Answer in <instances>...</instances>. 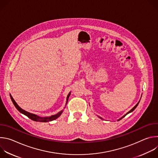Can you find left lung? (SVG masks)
<instances>
[{
	"label": "left lung",
	"mask_w": 158,
	"mask_h": 158,
	"mask_svg": "<svg viewBox=\"0 0 158 158\" xmlns=\"http://www.w3.org/2000/svg\"><path fill=\"white\" fill-rule=\"evenodd\" d=\"M140 100H141V99H140ZM140 100H139V102H138V103H137V104H136V106H134V107H133V108H132V109H131V110H129V112H127V113H126V114H124V116H123V117H121V118H119V119H118V121H119V120H121V119H123V118H124V117H125V116H126V115H127V114H129V113H130V112H132V111H133V110H134V109H136V107H137V106H138V104H139V101H140ZM98 117H99V118H100V119H102V118H101V117H100V116H98Z\"/></svg>",
	"instance_id": "left-lung-1"
}]
</instances>
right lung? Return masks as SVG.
<instances>
[{
  "label": "right lung",
  "instance_id": "right-lung-1",
  "mask_svg": "<svg viewBox=\"0 0 158 158\" xmlns=\"http://www.w3.org/2000/svg\"><path fill=\"white\" fill-rule=\"evenodd\" d=\"M71 92L68 94V95H67V99H66V104H65V106L67 105V102H68V99L71 95ZM10 99L14 104V105L15 106V107H16V109L20 112V113L24 114L25 116H27L29 118H30L31 120L32 121H36V122H42V123H46V122H49V121H52L53 120H55L57 118H58L60 115L63 112V110H62L61 111L59 112L57 114H55V115H52L51 116H47V117H40L36 114H32V113H31V112H29L27 111H26L25 110L22 109L19 106V105L16 103V102L15 101V100L13 99V98L12 97L11 94H10ZM64 107V108H65Z\"/></svg>",
  "mask_w": 158,
  "mask_h": 158
}]
</instances>
